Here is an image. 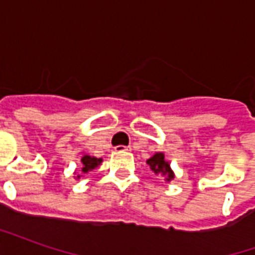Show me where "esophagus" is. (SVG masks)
Returning a JSON list of instances; mask_svg holds the SVG:
<instances>
[{
	"label": "esophagus",
	"mask_w": 255,
	"mask_h": 255,
	"mask_svg": "<svg viewBox=\"0 0 255 255\" xmlns=\"http://www.w3.org/2000/svg\"><path fill=\"white\" fill-rule=\"evenodd\" d=\"M128 150H129V147H127V146H116L115 147L116 153H124V151H128Z\"/></svg>",
	"instance_id": "34e87169"
}]
</instances>
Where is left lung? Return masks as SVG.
Wrapping results in <instances>:
<instances>
[{
    "label": "left lung",
    "instance_id": "8db88e82",
    "mask_svg": "<svg viewBox=\"0 0 255 255\" xmlns=\"http://www.w3.org/2000/svg\"><path fill=\"white\" fill-rule=\"evenodd\" d=\"M149 164L150 169L154 172L155 175H162L165 176L166 182H171L172 179L175 177L173 171L169 166V162L165 160V155L164 153H155L153 157H150L149 160L146 161Z\"/></svg>",
    "mask_w": 255,
    "mask_h": 255
}]
</instances>
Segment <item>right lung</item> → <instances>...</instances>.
Returning <instances> with one entry per match:
<instances>
[{
  "label": "right lung",
  "instance_id": "right-lung-1",
  "mask_svg": "<svg viewBox=\"0 0 255 255\" xmlns=\"http://www.w3.org/2000/svg\"><path fill=\"white\" fill-rule=\"evenodd\" d=\"M101 162H102V158H97V157H93V155L84 154L82 157V173L86 175V173L94 171L97 166L101 165ZM83 175H78L76 179H80V176H83Z\"/></svg>",
  "mask_w": 255,
  "mask_h": 255
}]
</instances>
